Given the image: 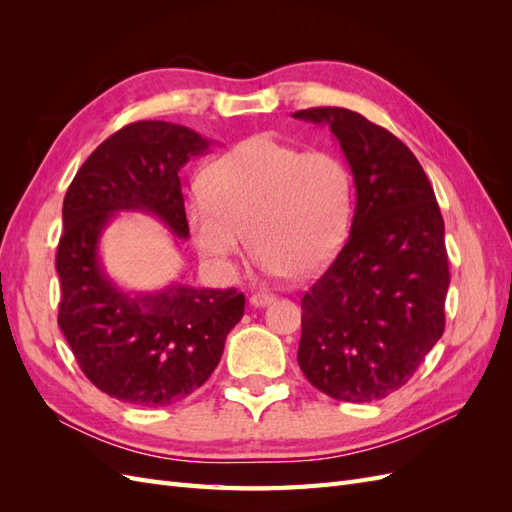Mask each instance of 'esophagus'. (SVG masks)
<instances>
[{
	"instance_id": "obj_1",
	"label": "esophagus",
	"mask_w": 512,
	"mask_h": 512,
	"mask_svg": "<svg viewBox=\"0 0 512 512\" xmlns=\"http://www.w3.org/2000/svg\"><path fill=\"white\" fill-rule=\"evenodd\" d=\"M275 301V294L271 292H254L250 297V303L254 307H265V305H271Z\"/></svg>"
}]
</instances>
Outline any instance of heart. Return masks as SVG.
Returning a JSON list of instances; mask_svg holds the SVG:
<instances>
[{
    "mask_svg": "<svg viewBox=\"0 0 512 512\" xmlns=\"http://www.w3.org/2000/svg\"><path fill=\"white\" fill-rule=\"evenodd\" d=\"M207 192H194L185 218L205 256L230 262L250 235L258 265L305 280L342 250L354 211V181L333 151H303L252 136L215 160Z\"/></svg>",
    "mask_w": 512,
    "mask_h": 512,
    "instance_id": "obj_1",
    "label": "heart"
}]
</instances>
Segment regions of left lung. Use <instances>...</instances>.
Wrapping results in <instances>:
<instances>
[{
	"label": "left lung",
	"instance_id": "1",
	"mask_svg": "<svg viewBox=\"0 0 512 512\" xmlns=\"http://www.w3.org/2000/svg\"><path fill=\"white\" fill-rule=\"evenodd\" d=\"M294 119L331 128L350 166V237L301 301L299 367L337 401L401 389L444 333V220L414 153L363 115L337 106Z\"/></svg>",
	"mask_w": 512,
	"mask_h": 512
}]
</instances>
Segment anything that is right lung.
Segmentation results:
<instances>
[{"mask_svg":"<svg viewBox=\"0 0 512 512\" xmlns=\"http://www.w3.org/2000/svg\"><path fill=\"white\" fill-rule=\"evenodd\" d=\"M211 141L168 121H136L91 153L64 198L57 245L59 329L91 384L143 408H162L203 386L218 367L245 297L173 282L153 292L119 288L100 239L121 211H143L188 239L179 170Z\"/></svg>","mask_w":512,"mask_h":512,"instance_id":"obj_1","label":"right lung"}]
</instances>
